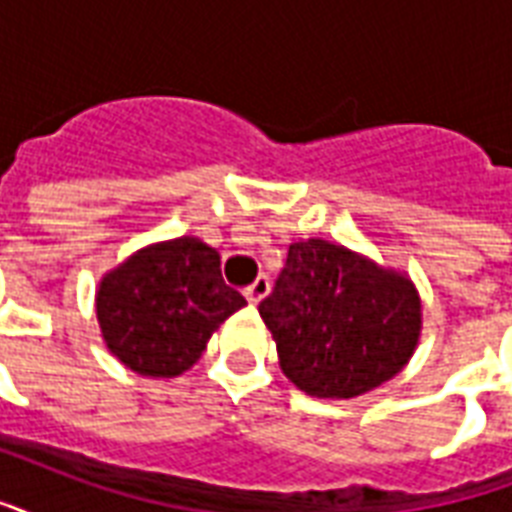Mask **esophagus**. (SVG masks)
<instances>
[{
  "label": "esophagus",
  "mask_w": 512,
  "mask_h": 512,
  "mask_svg": "<svg viewBox=\"0 0 512 512\" xmlns=\"http://www.w3.org/2000/svg\"><path fill=\"white\" fill-rule=\"evenodd\" d=\"M268 290H271V282H268L265 276H257L255 284H249L247 290H244V298H247L252 306H257V303L268 295Z\"/></svg>",
  "instance_id": "obj_1"
}]
</instances>
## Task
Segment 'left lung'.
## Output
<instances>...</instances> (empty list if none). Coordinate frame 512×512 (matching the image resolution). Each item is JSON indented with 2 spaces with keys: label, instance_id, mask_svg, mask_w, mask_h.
I'll return each instance as SVG.
<instances>
[{
  "label": "left lung",
  "instance_id": "1",
  "mask_svg": "<svg viewBox=\"0 0 512 512\" xmlns=\"http://www.w3.org/2000/svg\"><path fill=\"white\" fill-rule=\"evenodd\" d=\"M284 376L314 397H357L400 373L421 330L413 284L322 239L292 244L260 303Z\"/></svg>",
  "mask_w": 512,
  "mask_h": 512
}]
</instances>
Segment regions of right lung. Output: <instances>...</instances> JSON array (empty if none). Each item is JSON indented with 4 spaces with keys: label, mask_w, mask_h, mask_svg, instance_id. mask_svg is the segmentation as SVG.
<instances>
[{
    "label": "right lung",
    "mask_w": 512,
    "mask_h": 512,
    "mask_svg": "<svg viewBox=\"0 0 512 512\" xmlns=\"http://www.w3.org/2000/svg\"><path fill=\"white\" fill-rule=\"evenodd\" d=\"M247 306L204 241L152 244L104 276L96 317L109 351L139 376H179L225 319Z\"/></svg>",
    "instance_id": "1"
}]
</instances>
